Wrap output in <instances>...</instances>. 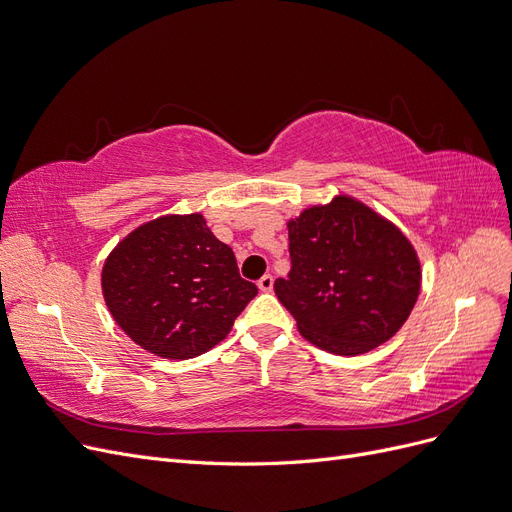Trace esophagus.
I'll return each instance as SVG.
<instances>
[{
    "label": "esophagus",
    "mask_w": 512,
    "mask_h": 512,
    "mask_svg": "<svg viewBox=\"0 0 512 512\" xmlns=\"http://www.w3.org/2000/svg\"><path fill=\"white\" fill-rule=\"evenodd\" d=\"M259 291H263V293H270L272 289H274V278L270 276V274H266V276H263L261 280H259Z\"/></svg>",
    "instance_id": "obj_1"
}]
</instances>
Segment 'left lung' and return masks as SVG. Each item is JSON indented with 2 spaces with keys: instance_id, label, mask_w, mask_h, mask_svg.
<instances>
[{
  "instance_id": "left-lung-1",
  "label": "left lung",
  "mask_w": 512,
  "mask_h": 512,
  "mask_svg": "<svg viewBox=\"0 0 512 512\" xmlns=\"http://www.w3.org/2000/svg\"><path fill=\"white\" fill-rule=\"evenodd\" d=\"M287 230L293 268L274 291L301 337L358 356L399 333L422 289L418 251L399 225L337 194L291 217Z\"/></svg>"
}]
</instances>
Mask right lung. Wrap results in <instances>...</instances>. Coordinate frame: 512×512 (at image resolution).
Segmentation results:
<instances>
[{
	"label": "right lung",
	"mask_w": 512,
	"mask_h": 512,
	"mask_svg": "<svg viewBox=\"0 0 512 512\" xmlns=\"http://www.w3.org/2000/svg\"><path fill=\"white\" fill-rule=\"evenodd\" d=\"M101 289L132 342L170 361L223 342L257 295L202 213L162 215L135 227L107 255Z\"/></svg>",
	"instance_id": "1"
}]
</instances>
